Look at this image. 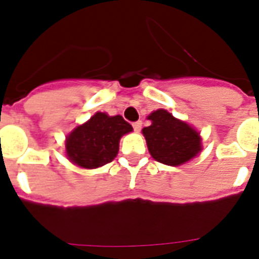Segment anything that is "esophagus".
<instances>
[{"label":"esophagus","instance_id":"1","mask_svg":"<svg viewBox=\"0 0 259 259\" xmlns=\"http://www.w3.org/2000/svg\"><path fill=\"white\" fill-rule=\"evenodd\" d=\"M133 127H134V130H136V132H140V130H141V127H142V122L141 121H137V122H134L133 123Z\"/></svg>","mask_w":259,"mask_h":259}]
</instances>
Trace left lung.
Wrapping results in <instances>:
<instances>
[{"instance_id":"1","label":"left lung","mask_w":259,"mask_h":259,"mask_svg":"<svg viewBox=\"0 0 259 259\" xmlns=\"http://www.w3.org/2000/svg\"><path fill=\"white\" fill-rule=\"evenodd\" d=\"M152 123L142 129L150 156L169 166L183 165L203 150L201 136L193 126L158 109L148 115Z\"/></svg>"}]
</instances>
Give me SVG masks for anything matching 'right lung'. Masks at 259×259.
<instances>
[{"label":"right lung","instance_id":"1","mask_svg":"<svg viewBox=\"0 0 259 259\" xmlns=\"http://www.w3.org/2000/svg\"><path fill=\"white\" fill-rule=\"evenodd\" d=\"M133 132L121 115L98 111L82 125L67 134L66 157L83 169H95L117 157L122 136Z\"/></svg>","mask_w":259,"mask_h":259}]
</instances>
